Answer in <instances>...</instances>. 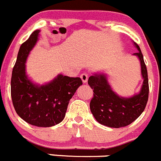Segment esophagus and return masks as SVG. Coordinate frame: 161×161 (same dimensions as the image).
I'll list each match as a JSON object with an SVG mask.
<instances>
[{"label":"esophagus","instance_id":"34e87169","mask_svg":"<svg viewBox=\"0 0 161 161\" xmlns=\"http://www.w3.org/2000/svg\"><path fill=\"white\" fill-rule=\"evenodd\" d=\"M80 78L83 83H86L87 80H88V74H86V73H82L80 75Z\"/></svg>","mask_w":161,"mask_h":161}]
</instances>
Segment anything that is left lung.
<instances>
[{"instance_id":"1","label":"left lung","mask_w":161,"mask_h":161,"mask_svg":"<svg viewBox=\"0 0 161 161\" xmlns=\"http://www.w3.org/2000/svg\"><path fill=\"white\" fill-rule=\"evenodd\" d=\"M134 46L138 50L133 53L140 60L142 86L138 93L124 97L113 91L104 73H94L88 79V84L93 89V97L90 104V111L99 124L106 127L119 128L126 127L140 116L146 108L149 97V81L143 55L138 44Z\"/></svg>"}]
</instances>
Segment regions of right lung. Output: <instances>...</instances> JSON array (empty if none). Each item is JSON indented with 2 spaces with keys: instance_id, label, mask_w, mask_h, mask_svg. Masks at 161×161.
Wrapping results in <instances>:
<instances>
[{
  "instance_id": "add662e5",
  "label": "right lung",
  "mask_w": 161,
  "mask_h": 161,
  "mask_svg": "<svg viewBox=\"0 0 161 161\" xmlns=\"http://www.w3.org/2000/svg\"><path fill=\"white\" fill-rule=\"evenodd\" d=\"M36 30L21 45L11 79V96L16 113L28 124L41 127L55 126L64 119L70 99L82 84L80 78L57 75L43 85L28 78L26 62L38 41Z\"/></svg>"
}]
</instances>
